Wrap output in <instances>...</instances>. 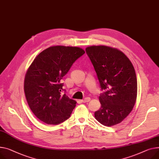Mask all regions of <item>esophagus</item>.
<instances>
[{
  "label": "esophagus",
  "instance_id": "obj_1",
  "mask_svg": "<svg viewBox=\"0 0 159 159\" xmlns=\"http://www.w3.org/2000/svg\"><path fill=\"white\" fill-rule=\"evenodd\" d=\"M90 100H91V98H90L89 97H87V98H85L84 99L82 100L81 101H82V102H83V103H86V102H89Z\"/></svg>",
  "mask_w": 159,
  "mask_h": 159
}]
</instances>
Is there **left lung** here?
<instances>
[{
  "mask_svg": "<svg viewBox=\"0 0 159 159\" xmlns=\"http://www.w3.org/2000/svg\"><path fill=\"white\" fill-rule=\"evenodd\" d=\"M99 80L101 108L94 117L101 124L112 126L126 118L135 105L137 82L132 63L123 52L105 45L86 48Z\"/></svg>",
  "mask_w": 159,
  "mask_h": 159,
  "instance_id": "8db88e82",
  "label": "left lung"
}]
</instances>
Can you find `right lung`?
Returning <instances> with one entry per match:
<instances>
[{
	"label": "right lung",
	"instance_id": "obj_1",
	"mask_svg": "<svg viewBox=\"0 0 159 159\" xmlns=\"http://www.w3.org/2000/svg\"><path fill=\"white\" fill-rule=\"evenodd\" d=\"M84 53L77 47H50L40 52L27 69L25 97L32 112L41 121L58 125L70 118L77 102L61 94L60 80Z\"/></svg>",
	"mask_w": 159,
	"mask_h": 159
}]
</instances>
